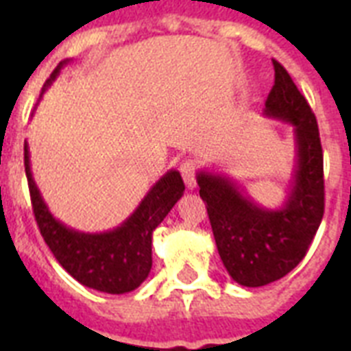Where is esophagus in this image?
Here are the masks:
<instances>
[{"label":"esophagus","instance_id":"34e87169","mask_svg":"<svg viewBox=\"0 0 351 351\" xmlns=\"http://www.w3.org/2000/svg\"><path fill=\"white\" fill-rule=\"evenodd\" d=\"M180 173L184 182H186L187 189H195L197 187V164L193 160H186L180 165Z\"/></svg>","mask_w":351,"mask_h":351}]
</instances>
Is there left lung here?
Listing matches in <instances>:
<instances>
[{
	"instance_id": "obj_1",
	"label": "left lung",
	"mask_w": 351,
	"mask_h": 351,
	"mask_svg": "<svg viewBox=\"0 0 351 351\" xmlns=\"http://www.w3.org/2000/svg\"><path fill=\"white\" fill-rule=\"evenodd\" d=\"M275 85L264 114L293 125V182L282 208L255 204L228 176L200 171V197L208 206L215 242L234 282L258 288L288 275L302 258L324 215L322 147L315 114L288 71L273 60Z\"/></svg>"
}]
</instances>
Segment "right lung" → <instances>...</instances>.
<instances>
[{"instance_id":"add662e5","label":"right lung","mask_w":351,"mask_h":351,"mask_svg":"<svg viewBox=\"0 0 351 351\" xmlns=\"http://www.w3.org/2000/svg\"><path fill=\"white\" fill-rule=\"evenodd\" d=\"M65 63L67 62H62L54 69L51 78L43 85V93L58 78ZM25 175L29 180L30 202L36 222L52 255L80 284L112 295L132 291L147 278L153 266V231L180 200L186 189L180 173L175 169L167 171L149 189L131 217L123 220L118 228L104 233H84L67 228L49 211L32 178L27 142Z\"/></svg>"}]
</instances>
